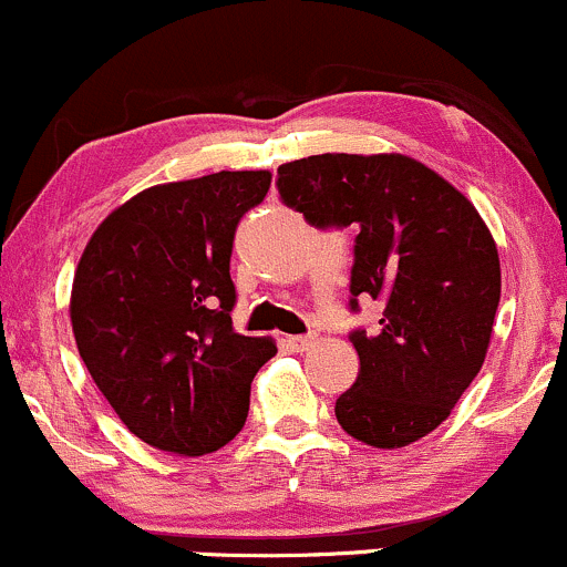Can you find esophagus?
<instances>
[{
	"label": "esophagus",
	"instance_id": "obj_1",
	"mask_svg": "<svg viewBox=\"0 0 567 567\" xmlns=\"http://www.w3.org/2000/svg\"><path fill=\"white\" fill-rule=\"evenodd\" d=\"M313 343H317V336H289L286 338V347H289L291 352H308Z\"/></svg>",
	"mask_w": 567,
	"mask_h": 567
}]
</instances>
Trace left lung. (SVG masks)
<instances>
[{
	"label": "left lung",
	"mask_w": 567,
	"mask_h": 567,
	"mask_svg": "<svg viewBox=\"0 0 567 567\" xmlns=\"http://www.w3.org/2000/svg\"><path fill=\"white\" fill-rule=\"evenodd\" d=\"M278 190L319 229L358 226L352 308L360 297L382 306L377 336H349L360 371L336 401L338 423L382 451L423 440L451 417L492 343L502 272L486 220L401 153L284 163Z\"/></svg>",
	"instance_id": "left-lung-1"
}]
</instances>
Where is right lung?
Listing matches in <instances>:
<instances>
[{
    "instance_id": "obj_1",
    "label": "right lung",
    "mask_w": 567,
    "mask_h": 567,
    "mask_svg": "<svg viewBox=\"0 0 567 567\" xmlns=\"http://www.w3.org/2000/svg\"><path fill=\"white\" fill-rule=\"evenodd\" d=\"M272 174L218 172L142 190L86 243L70 291L75 347L127 431L177 456L235 440L278 352L231 330L237 224Z\"/></svg>"
}]
</instances>
